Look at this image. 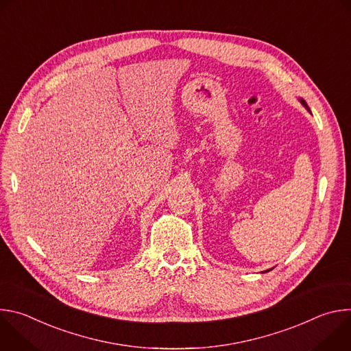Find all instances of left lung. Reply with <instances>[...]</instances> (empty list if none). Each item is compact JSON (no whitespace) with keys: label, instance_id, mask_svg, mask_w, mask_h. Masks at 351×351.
Returning <instances> with one entry per match:
<instances>
[{"label":"left lung","instance_id":"left-lung-1","mask_svg":"<svg viewBox=\"0 0 351 351\" xmlns=\"http://www.w3.org/2000/svg\"><path fill=\"white\" fill-rule=\"evenodd\" d=\"M300 103H302V104H303V106H304V107H306V110H307V111H310V108H308V106H307V103H306V101H304V99H303V98H300ZM310 112H311V111H310ZM269 271H271V269H267V271H264V272H269Z\"/></svg>","mask_w":351,"mask_h":351}]
</instances>
